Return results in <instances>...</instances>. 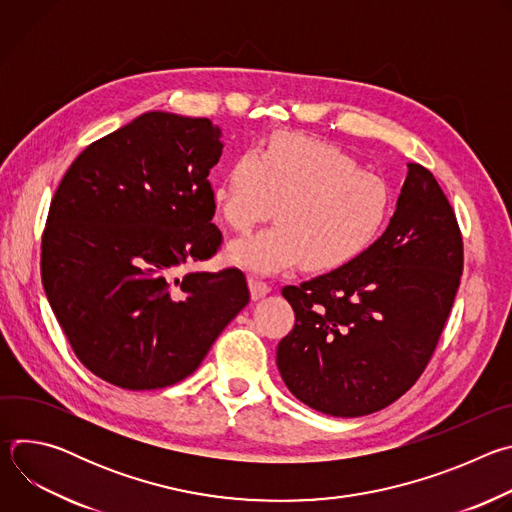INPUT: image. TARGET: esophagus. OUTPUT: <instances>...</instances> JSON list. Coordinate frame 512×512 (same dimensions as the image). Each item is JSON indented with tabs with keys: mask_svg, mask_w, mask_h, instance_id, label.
<instances>
[{
	"mask_svg": "<svg viewBox=\"0 0 512 512\" xmlns=\"http://www.w3.org/2000/svg\"><path fill=\"white\" fill-rule=\"evenodd\" d=\"M249 289H251V298L253 300H259V298H263L265 294H269V283L267 281H263L261 277H255V275H251L249 279Z\"/></svg>",
	"mask_w": 512,
	"mask_h": 512,
	"instance_id": "1",
	"label": "esophagus"
}]
</instances>
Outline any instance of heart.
<instances>
[{
	"label": "heart",
	"mask_w": 512,
	"mask_h": 512,
	"mask_svg": "<svg viewBox=\"0 0 512 512\" xmlns=\"http://www.w3.org/2000/svg\"><path fill=\"white\" fill-rule=\"evenodd\" d=\"M210 198L237 233L265 221L278 204L271 227L227 247L231 263L261 273L302 259L312 271L340 269L373 247L393 208L383 176L334 143L287 131L239 154L214 180Z\"/></svg>",
	"instance_id": "obj_1"
}]
</instances>
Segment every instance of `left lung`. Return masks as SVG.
Instances as JSON below:
<instances>
[{
  "label": "left lung",
  "mask_w": 512,
  "mask_h": 512,
  "mask_svg": "<svg viewBox=\"0 0 512 512\" xmlns=\"http://www.w3.org/2000/svg\"><path fill=\"white\" fill-rule=\"evenodd\" d=\"M407 168L391 223L367 253L281 289L296 324L277 344V369L326 415H369L407 393L454 306L464 269L456 212L427 168Z\"/></svg>",
  "instance_id": "1"
}]
</instances>
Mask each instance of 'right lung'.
I'll return each instance as SVG.
<instances>
[{
  "label": "right lung",
  "instance_id": "obj_1",
  "mask_svg": "<svg viewBox=\"0 0 512 512\" xmlns=\"http://www.w3.org/2000/svg\"><path fill=\"white\" fill-rule=\"evenodd\" d=\"M221 135L206 117L145 113L87 145L52 196L46 298L72 352L115 387L186 379L249 304L237 267L184 273L223 245L208 182Z\"/></svg>",
  "mask_w": 512,
  "mask_h": 512
}]
</instances>
